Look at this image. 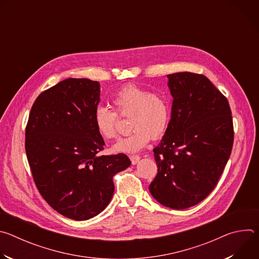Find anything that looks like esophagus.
Returning a JSON list of instances; mask_svg holds the SVG:
<instances>
[{
	"mask_svg": "<svg viewBox=\"0 0 259 259\" xmlns=\"http://www.w3.org/2000/svg\"><path fill=\"white\" fill-rule=\"evenodd\" d=\"M129 158H130L131 163H132L133 165L137 164V163L139 162V160H140V157H139V156H137V155H131Z\"/></svg>",
	"mask_w": 259,
	"mask_h": 259,
	"instance_id": "1",
	"label": "esophagus"
}]
</instances>
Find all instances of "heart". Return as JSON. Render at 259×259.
<instances>
[{"label": "heart", "mask_w": 259, "mask_h": 259, "mask_svg": "<svg viewBox=\"0 0 259 259\" xmlns=\"http://www.w3.org/2000/svg\"><path fill=\"white\" fill-rule=\"evenodd\" d=\"M112 102L121 117H130L129 127L132 130L114 145V152H138L151 138L158 139L166 132L170 121V106L164 95L134 84H126L114 94ZM116 113L101 105L95 108L93 122L101 138L112 140L118 137L119 117Z\"/></svg>", "instance_id": "obj_1"}]
</instances>
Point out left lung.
<instances>
[{
	"mask_svg": "<svg viewBox=\"0 0 259 259\" xmlns=\"http://www.w3.org/2000/svg\"><path fill=\"white\" fill-rule=\"evenodd\" d=\"M173 97L171 120L154 149L158 173L152 196L172 209L199 204L216 187L234 143L227 97L200 73L167 76Z\"/></svg>",
	"mask_w": 259,
	"mask_h": 259,
	"instance_id": "1",
	"label": "left lung"
}]
</instances>
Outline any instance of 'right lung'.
Returning a JSON list of instances; mask_svg holds the SVG:
<instances>
[{"label":"right lung","mask_w":259,"mask_h":259,"mask_svg":"<svg viewBox=\"0 0 259 259\" xmlns=\"http://www.w3.org/2000/svg\"><path fill=\"white\" fill-rule=\"evenodd\" d=\"M100 87L66 79L34 100L25 127V152L35 187L61 215L87 220L114 195L113 177L131 164L125 154L100 156L104 140L93 116Z\"/></svg>","instance_id":"add662e5"}]
</instances>
